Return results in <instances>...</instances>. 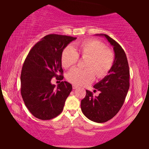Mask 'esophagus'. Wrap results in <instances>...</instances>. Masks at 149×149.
<instances>
[{"instance_id": "esophagus-1", "label": "esophagus", "mask_w": 149, "mask_h": 149, "mask_svg": "<svg viewBox=\"0 0 149 149\" xmlns=\"http://www.w3.org/2000/svg\"><path fill=\"white\" fill-rule=\"evenodd\" d=\"M77 87H78L77 86V85H72V88H73V89H76Z\"/></svg>"}]
</instances>
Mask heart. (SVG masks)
<instances>
[{
	"label": "heart",
	"instance_id": "heart-1",
	"mask_svg": "<svg viewBox=\"0 0 149 149\" xmlns=\"http://www.w3.org/2000/svg\"><path fill=\"white\" fill-rule=\"evenodd\" d=\"M77 52L71 46L65 47L61 56L62 65L69 68L77 64L79 54L84 58H87L85 70L74 68L67 75L70 82L77 85H86L95 79L102 78L108 74L114 64L115 56L112 50L107 49L102 42L97 39H87L77 45Z\"/></svg>",
	"mask_w": 149,
	"mask_h": 149
}]
</instances>
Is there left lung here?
I'll list each match as a JSON object with an SVG mask.
<instances>
[{
    "label": "left lung",
    "mask_w": 149,
    "mask_h": 149,
    "mask_svg": "<svg viewBox=\"0 0 149 149\" xmlns=\"http://www.w3.org/2000/svg\"><path fill=\"white\" fill-rule=\"evenodd\" d=\"M97 35L107 38L113 47L115 59L108 75L94 85L95 89L100 91L99 96L95 97L86 90L81 108L88 119L104 123L114 117L122 108L130 88V75L127 56L122 47L107 35Z\"/></svg>",
    "instance_id": "left-lung-1"
}]
</instances>
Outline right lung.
<instances>
[{
  "mask_svg": "<svg viewBox=\"0 0 149 149\" xmlns=\"http://www.w3.org/2000/svg\"><path fill=\"white\" fill-rule=\"evenodd\" d=\"M76 37L50 34L30 50L22 67L21 94L27 109L35 118L51 120L62 112L65 101L72 90V85L61 81L51 84L55 77L62 80V51Z\"/></svg>",
  "mask_w": 149,
  "mask_h": 149,
  "instance_id": "add662e5",
  "label": "right lung"
}]
</instances>
